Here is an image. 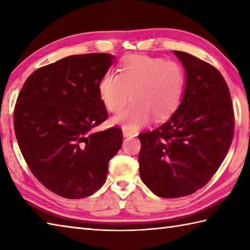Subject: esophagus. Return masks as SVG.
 Returning <instances> with one entry per match:
<instances>
[{
	"label": "esophagus",
	"instance_id": "34e87169",
	"mask_svg": "<svg viewBox=\"0 0 250 250\" xmlns=\"http://www.w3.org/2000/svg\"><path fill=\"white\" fill-rule=\"evenodd\" d=\"M122 135H124V137H128V136L133 135V133H132L131 131H128V130L124 129V130H122Z\"/></svg>",
	"mask_w": 250,
	"mask_h": 250
}]
</instances>
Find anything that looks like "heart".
I'll list each match as a JSON object with an SVG mask.
<instances>
[{
    "label": "heart",
    "instance_id": "obj_1",
    "mask_svg": "<svg viewBox=\"0 0 250 250\" xmlns=\"http://www.w3.org/2000/svg\"><path fill=\"white\" fill-rule=\"evenodd\" d=\"M185 72L179 63L149 56L128 57L121 63L119 74L107 73L99 83V95L105 108L118 114L130 100L124 113L110 124L128 131L145 126L151 117L160 121L168 118L182 101Z\"/></svg>",
    "mask_w": 250,
    "mask_h": 250
}]
</instances>
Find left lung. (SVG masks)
I'll use <instances>...</instances> for the list:
<instances>
[{
  "mask_svg": "<svg viewBox=\"0 0 250 250\" xmlns=\"http://www.w3.org/2000/svg\"><path fill=\"white\" fill-rule=\"evenodd\" d=\"M186 84L178 108L159 128L139 135L140 175L161 198L192 194L221 166L234 135L229 87L218 70L183 51Z\"/></svg>",
  "mask_w": 250,
  "mask_h": 250,
  "instance_id": "1",
  "label": "left lung"
}]
</instances>
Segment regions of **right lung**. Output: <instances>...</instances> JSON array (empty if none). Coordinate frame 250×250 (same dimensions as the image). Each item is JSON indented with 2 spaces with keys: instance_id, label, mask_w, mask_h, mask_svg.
I'll return each instance as SVG.
<instances>
[{
  "instance_id": "right-lung-1",
  "label": "right lung",
  "mask_w": 250,
  "mask_h": 250,
  "mask_svg": "<svg viewBox=\"0 0 250 250\" xmlns=\"http://www.w3.org/2000/svg\"><path fill=\"white\" fill-rule=\"evenodd\" d=\"M109 54L70 56L29 76L14 111L16 139L31 172L66 199L93 194L122 145L119 128L92 129L107 118L99 95L114 63Z\"/></svg>"
}]
</instances>
